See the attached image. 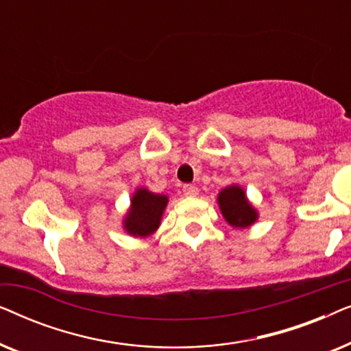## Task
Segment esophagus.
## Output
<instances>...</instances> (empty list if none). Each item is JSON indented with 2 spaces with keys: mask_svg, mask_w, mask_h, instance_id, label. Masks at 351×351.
Masks as SVG:
<instances>
[{
  "mask_svg": "<svg viewBox=\"0 0 351 351\" xmlns=\"http://www.w3.org/2000/svg\"><path fill=\"white\" fill-rule=\"evenodd\" d=\"M198 193H199L198 186H195V185H184V195L189 196V198L198 196Z\"/></svg>",
  "mask_w": 351,
  "mask_h": 351,
  "instance_id": "34e87169",
  "label": "esophagus"
}]
</instances>
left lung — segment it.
<instances>
[{
  "mask_svg": "<svg viewBox=\"0 0 351 351\" xmlns=\"http://www.w3.org/2000/svg\"><path fill=\"white\" fill-rule=\"evenodd\" d=\"M217 204L227 223L233 228H247L257 222L258 210L246 196L243 186L232 184L219 191Z\"/></svg>",
  "mask_w": 351,
  "mask_h": 351,
  "instance_id": "left-lung-1",
  "label": "left lung"
}]
</instances>
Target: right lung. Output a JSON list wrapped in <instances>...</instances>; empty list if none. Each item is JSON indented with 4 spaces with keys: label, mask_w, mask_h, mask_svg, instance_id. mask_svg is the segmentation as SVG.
<instances>
[{
    "label": "right lung",
    "mask_w": 351,
    "mask_h": 351,
    "mask_svg": "<svg viewBox=\"0 0 351 351\" xmlns=\"http://www.w3.org/2000/svg\"><path fill=\"white\" fill-rule=\"evenodd\" d=\"M167 203V195L153 193L145 186H138L132 193L131 204L123 217L124 232L134 238L152 237L160 228Z\"/></svg>",
    "instance_id": "obj_1"
}]
</instances>
